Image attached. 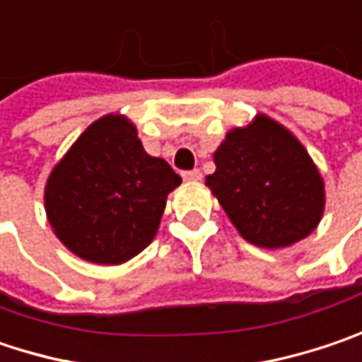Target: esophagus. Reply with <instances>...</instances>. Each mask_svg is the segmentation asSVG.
<instances>
[{"label":"esophagus","instance_id":"esophagus-1","mask_svg":"<svg viewBox=\"0 0 362 362\" xmlns=\"http://www.w3.org/2000/svg\"><path fill=\"white\" fill-rule=\"evenodd\" d=\"M182 176H184V180L188 182H199L202 178L201 170H188V172H184Z\"/></svg>","mask_w":362,"mask_h":362}]
</instances>
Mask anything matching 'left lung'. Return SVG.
Segmentation results:
<instances>
[{
  "instance_id": "left-lung-1",
  "label": "left lung",
  "mask_w": 362,
  "mask_h": 362,
  "mask_svg": "<svg viewBox=\"0 0 362 362\" xmlns=\"http://www.w3.org/2000/svg\"><path fill=\"white\" fill-rule=\"evenodd\" d=\"M206 186L250 244L285 247L322 219L324 182L303 145L285 127L258 117L233 129L215 151Z\"/></svg>"
}]
</instances>
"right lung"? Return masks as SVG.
Instances as JSON below:
<instances>
[{"instance_id":"add662e5","label":"right lung","mask_w":362,"mask_h":362,"mask_svg":"<svg viewBox=\"0 0 362 362\" xmlns=\"http://www.w3.org/2000/svg\"><path fill=\"white\" fill-rule=\"evenodd\" d=\"M182 178L145 153L124 117L100 118L57 163L45 190L57 238L96 264H122L151 244Z\"/></svg>"}]
</instances>
